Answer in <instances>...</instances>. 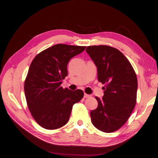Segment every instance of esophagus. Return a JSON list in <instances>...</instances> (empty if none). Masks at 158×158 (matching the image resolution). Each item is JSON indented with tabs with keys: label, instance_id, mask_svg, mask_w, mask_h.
I'll return each instance as SVG.
<instances>
[{
	"label": "esophagus",
	"instance_id": "1",
	"mask_svg": "<svg viewBox=\"0 0 158 158\" xmlns=\"http://www.w3.org/2000/svg\"><path fill=\"white\" fill-rule=\"evenodd\" d=\"M90 95L89 94H86V93H84V98H90Z\"/></svg>",
	"mask_w": 158,
	"mask_h": 158
}]
</instances>
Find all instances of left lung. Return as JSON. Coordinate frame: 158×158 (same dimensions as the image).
Listing matches in <instances>:
<instances>
[{"mask_svg":"<svg viewBox=\"0 0 158 158\" xmlns=\"http://www.w3.org/2000/svg\"><path fill=\"white\" fill-rule=\"evenodd\" d=\"M86 52L97 66L98 79L102 84V99L95 97L97 109L90 111L93 125L110 133L120 129L129 118L137 102V78L127 58L116 48L87 47Z\"/></svg>","mask_w":158,"mask_h":158,"instance_id":"left-lung-1","label":"left lung"}]
</instances>
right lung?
Listing matches in <instances>:
<instances>
[{
  "instance_id": "1",
  "label": "right lung",
  "mask_w": 158,
  "mask_h": 158,
  "mask_svg": "<svg viewBox=\"0 0 158 158\" xmlns=\"http://www.w3.org/2000/svg\"><path fill=\"white\" fill-rule=\"evenodd\" d=\"M85 47L58 44L38 53L29 68L24 92L29 111L37 123L47 130L58 129L68 123L74 104L84 91L60 86L68 75L69 60Z\"/></svg>"
}]
</instances>
